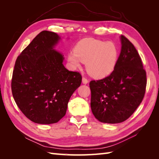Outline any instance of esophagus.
<instances>
[{
    "mask_svg": "<svg viewBox=\"0 0 159 159\" xmlns=\"http://www.w3.org/2000/svg\"><path fill=\"white\" fill-rule=\"evenodd\" d=\"M82 82H83V84H86L88 83V80L87 78H85V77H83V78H82Z\"/></svg>",
    "mask_w": 159,
    "mask_h": 159,
    "instance_id": "1",
    "label": "esophagus"
}]
</instances>
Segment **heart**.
Masks as SVG:
<instances>
[{"instance_id":"obj_1","label":"heart","mask_w":159,"mask_h":159,"mask_svg":"<svg viewBox=\"0 0 159 159\" xmlns=\"http://www.w3.org/2000/svg\"><path fill=\"white\" fill-rule=\"evenodd\" d=\"M118 56V48L113 42L87 38L76 44L74 51L68 54V60L74 68L85 63L86 70L91 76L102 78L112 73Z\"/></svg>"}]
</instances>
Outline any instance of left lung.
<instances>
[{"label":"left lung","mask_w":159,"mask_h":159,"mask_svg":"<svg viewBox=\"0 0 159 159\" xmlns=\"http://www.w3.org/2000/svg\"><path fill=\"white\" fill-rule=\"evenodd\" d=\"M121 51L116 66L106 78L91 80V109L95 117L119 123L131 116L145 96L147 74L135 47L121 36Z\"/></svg>","instance_id":"left-lung-1"}]
</instances>
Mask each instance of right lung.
<instances>
[{"instance_id": "1", "label": "right lung", "mask_w": 159, "mask_h": 159, "mask_svg": "<svg viewBox=\"0 0 159 159\" xmlns=\"http://www.w3.org/2000/svg\"><path fill=\"white\" fill-rule=\"evenodd\" d=\"M56 33L42 31L19 55L11 81L14 101L32 122L55 123L66 115L71 95L81 83V75L64 66L63 56L54 50Z\"/></svg>"}]
</instances>
